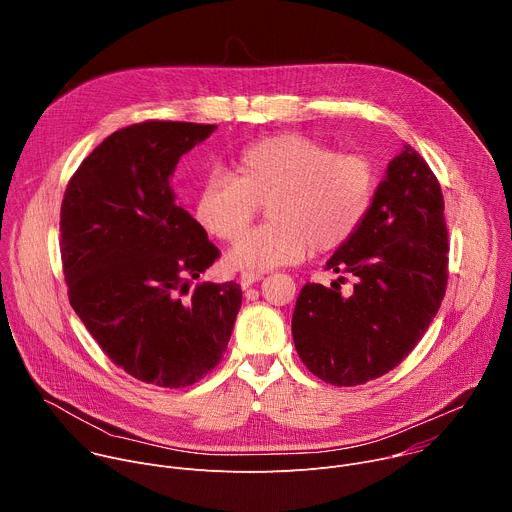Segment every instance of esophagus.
I'll return each mask as SVG.
<instances>
[{"mask_svg": "<svg viewBox=\"0 0 512 512\" xmlns=\"http://www.w3.org/2000/svg\"><path fill=\"white\" fill-rule=\"evenodd\" d=\"M259 279H263V273H257V271H243L241 277H239V281H241L243 287H249V285H253L255 281H259Z\"/></svg>", "mask_w": 512, "mask_h": 512, "instance_id": "obj_1", "label": "esophagus"}]
</instances>
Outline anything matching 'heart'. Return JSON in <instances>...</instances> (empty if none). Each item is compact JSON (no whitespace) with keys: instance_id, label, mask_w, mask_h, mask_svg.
<instances>
[{"instance_id":"1","label":"heart","mask_w":512,"mask_h":512,"mask_svg":"<svg viewBox=\"0 0 512 512\" xmlns=\"http://www.w3.org/2000/svg\"><path fill=\"white\" fill-rule=\"evenodd\" d=\"M375 192L371 162L334 154L300 133L259 139L243 150L237 176L210 172L194 202L196 221L210 235L233 241L252 222L259 203L270 223L241 237L227 255L235 269H271L298 263L314 251H332L352 237Z\"/></svg>"}]
</instances>
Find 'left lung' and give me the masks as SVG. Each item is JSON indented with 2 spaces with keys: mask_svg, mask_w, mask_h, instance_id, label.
Listing matches in <instances>:
<instances>
[{
  "mask_svg": "<svg viewBox=\"0 0 512 512\" xmlns=\"http://www.w3.org/2000/svg\"><path fill=\"white\" fill-rule=\"evenodd\" d=\"M448 227L442 188L405 145L389 162L362 223L326 269L354 277L348 298L306 283L291 318L296 350L312 375L356 387L393 371L442 306L448 285Z\"/></svg>",
  "mask_w": 512,
  "mask_h": 512,
  "instance_id": "8db88e82",
  "label": "left lung"
}]
</instances>
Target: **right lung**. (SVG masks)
Listing matches in <instances>:
<instances>
[{"label": "right lung", "instance_id": "right-lung-1", "mask_svg": "<svg viewBox=\"0 0 512 512\" xmlns=\"http://www.w3.org/2000/svg\"><path fill=\"white\" fill-rule=\"evenodd\" d=\"M214 129L123 127L83 160L60 206L72 310L117 367L158 387H190L221 362L243 300L235 281L192 287L221 253L170 186L180 158Z\"/></svg>", "mask_w": 512, "mask_h": 512}]
</instances>
